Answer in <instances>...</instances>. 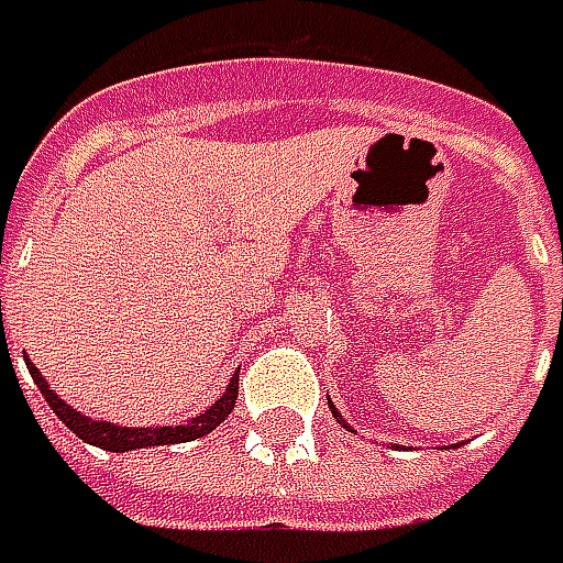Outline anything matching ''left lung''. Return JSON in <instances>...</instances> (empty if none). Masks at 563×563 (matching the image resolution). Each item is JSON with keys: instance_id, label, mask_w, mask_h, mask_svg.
Instances as JSON below:
<instances>
[{"instance_id": "left-lung-1", "label": "left lung", "mask_w": 563, "mask_h": 563, "mask_svg": "<svg viewBox=\"0 0 563 563\" xmlns=\"http://www.w3.org/2000/svg\"><path fill=\"white\" fill-rule=\"evenodd\" d=\"M332 413H335V420H338V422H344V420H341V417H338V410H335V407H332ZM344 429H351V426H347V422H344Z\"/></svg>"}]
</instances>
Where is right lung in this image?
Masks as SVG:
<instances>
[{"label":"right lung","mask_w":563,"mask_h":563,"mask_svg":"<svg viewBox=\"0 0 563 563\" xmlns=\"http://www.w3.org/2000/svg\"><path fill=\"white\" fill-rule=\"evenodd\" d=\"M36 388L43 391L46 404L53 407V413L58 420L65 422L77 439H84L87 444H97L102 451H134V448H150V444H178V442H194V439H203L206 432H212L219 422H225V417L234 410V400H238V376L228 382V388L222 391V398L216 400L206 413L194 417V420L181 422V426H146V429H134V426H115V422H99L87 420L84 413H77L75 407H68L65 400L55 395L53 388L46 385V378L36 373V366L27 363Z\"/></svg>","instance_id":"add662e5"}]
</instances>
